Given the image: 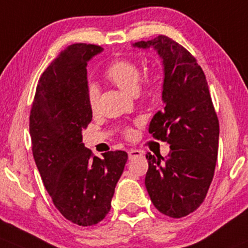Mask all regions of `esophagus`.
I'll return each instance as SVG.
<instances>
[{"label": "esophagus", "mask_w": 248, "mask_h": 248, "mask_svg": "<svg viewBox=\"0 0 248 248\" xmlns=\"http://www.w3.org/2000/svg\"><path fill=\"white\" fill-rule=\"evenodd\" d=\"M127 155H129V159H134V157L143 156V153L136 149H130L129 152H127Z\"/></svg>", "instance_id": "esophagus-1"}]
</instances>
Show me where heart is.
<instances>
[{
    "label": "heart",
    "instance_id": "heart-1",
    "mask_svg": "<svg viewBox=\"0 0 248 248\" xmlns=\"http://www.w3.org/2000/svg\"><path fill=\"white\" fill-rule=\"evenodd\" d=\"M105 76L123 91L134 93L137 89V85L141 78V68L135 61L119 58L109 63L105 70ZM96 100H98V88L94 85H89L87 88V103H88L89 108H95ZM125 135L127 137H131L132 130L127 129Z\"/></svg>",
    "mask_w": 248,
    "mask_h": 248
}]
</instances>
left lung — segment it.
Listing matches in <instances>:
<instances>
[{
    "label": "left lung",
    "mask_w": 248,
    "mask_h": 248,
    "mask_svg": "<svg viewBox=\"0 0 248 248\" xmlns=\"http://www.w3.org/2000/svg\"><path fill=\"white\" fill-rule=\"evenodd\" d=\"M135 47H153L162 60V111L149 132L167 142L166 157L147 154L145 187L155 208L173 218L193 213L203 203L214 178L218 152V119L204 71L196 58L166 35Z\"/></svg>",
    "instance_id": "obj_1"
}]
</instances>
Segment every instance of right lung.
Returning <instances> with one entry per match:
<instances>
[{
  "label": "right lung",
  "mask_w": 248,
  "mask_h": 248,
  "mask_svg": "<svg viewBox=\"0 0 248 248\" xmlns=\"http://www.w3.org/2000/svg\"><path fill=\"white\" fill-rule=\"evenodd\" d=\"M99 45H69L38 81L30 114L35 165L53 204L78 226L99 223L111 209L124 170L123 150L93 156L82 143L92 121L87 103V63L103 52Z\"/></svg>",
  "instance_id": "obj_1"
}]
</instances>
